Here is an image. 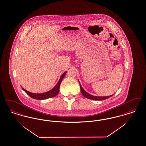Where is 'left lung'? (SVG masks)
<instances>
[{
	"label": "left lung",
	"instance_id": "obj_1",
	"mask_svg": "<svg viewBox=\"0 0 146 146\" xmlns=\"http://www.w3.org/2000/svg\"><path fill=\"white\" fill-rule=\"evenodd\" d=\"M80 84V83H79ZM80 90H81V92L82 94L86 98L88 99H92V100H103L105 99H108L109 97H110L111 96H112L113 95H111L110 96H106V97H97V96H94L91 94H88V92H86L84 89L82 88L80 84Z\"/></svg>",
	"mask_w": 146,
	"mask_h": 146
}]
</instances>
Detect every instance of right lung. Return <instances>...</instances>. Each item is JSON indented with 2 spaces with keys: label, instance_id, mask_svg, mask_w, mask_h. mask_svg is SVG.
I'll return each mask as SVG.
<instances>
[{
  "label": "right lung",
  "instance_id": "right-lung-1",
  "mask_svg": "<svg viewBox=\"0 0 146 146\" xmlns=\"http://www.w3.org/2000/svg\"><path fill=\"white\" fill-rule=\"evenodd\" d=\"M66 72L67 71H66L61 75L59 81L57 83V84L55 85V86L52 88L51 90L48 91L47 92L43 93V94H34L25 90V89H24L23 88H22L27 94H28L30 97L34 99L43 100V99H48L49 98L55 97L59 92V89H60V86L61 82L62 81V79H64V76L66 75Z\"/></svg>",
  "mask_w": 146,
  "mask_h": 146
}]
</instances>
